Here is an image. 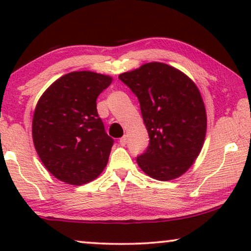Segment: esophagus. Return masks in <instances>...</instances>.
I'll return each instance as SVG.
<instances>
[{"instance_id": "34e87169", "label": "esophagus", "mask_w": 251, "mask_h": 251, "mask_svg": "<svg viewBox=\"0 0 251 251\" xmlns=\"http://www.w3.org/2000/svg\"><path fill=\"white\" fill-rule=\"evenodd\" d=\"M126 144V136H123L122 138H120V145L121 146H125Z\"/></svg>"}]
</instances>
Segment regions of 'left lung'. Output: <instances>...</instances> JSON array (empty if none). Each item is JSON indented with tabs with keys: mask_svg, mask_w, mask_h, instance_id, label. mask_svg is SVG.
Returning a JSON list of instances; mask_svg holds the SVG:
<instances>
[{
	"mask_svg": "<svg viewBox=\"0 0 251 251\" xmlns=\"http://www.w3.org/2000/svg\"><path fill=\"white\" fill-rule=\"evenodd\" d=\"M119 78L138 98L149 132V146L137 156L140 169L157 180L179 177L201 152L207 130L204 104L197 85L162 63L145 64Z\"/></svg>",
	"mask_w": 251,
	"mask_h": 251,
	"instance_id": "8db88e82",
	"label": "left lung"
}]
</instances>
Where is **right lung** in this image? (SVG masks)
<instances>
[{
    "instance_id": "1",
    "label": "right lung",
    "mask_w": 251,
    "mask_h": 251,
    "mask_svg": "<svg viewBox=\"0 0 251 251\" xmlns=\"http://www.w3.org/2000/svg\"><path fill=\"white\" fill-rule=\"evenodd\" d=\"M112 77L72 72L50 85L37 102L33 142L44 167L65 183L81 185L104 170L114 139L97 112L98 96Z\"/></svg>"
}]
</instances>
